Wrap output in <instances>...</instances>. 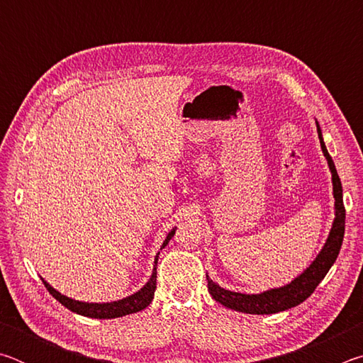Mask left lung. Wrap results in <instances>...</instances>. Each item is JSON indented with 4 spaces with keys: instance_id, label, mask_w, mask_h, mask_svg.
<instances>
[{
    "instance_id": "8db88e82",
    "label": "left lung",
    "mask_w": 363,
    "mask_h": 363,
    "mask_svg": "<svg viewBox=\"0 0 363 363\" xmlns=\"http://www.w3.org/2000/svg\"><path fill=\"white\" fill-rule=\"evenodd\" d=\"M318 139H320V145L323 150V155L328 160V167L331 171V177H333V194H335V208H336V218L331 232L328 235V240L325 243L320 255L315 257V261L311 264V267L304 270L298 279H294L291 284L286 286L275 288V290H269L261 294H242L233 293L229 290H224L219 285L214 284L213 280L206 275L208 280V290H210L211 296L229 309H235L238 312H247V314H275V312L286 311L290 307H294L303 303L312 293L315 291L317 285L323 280L325 275L333 266L337 255H340L342 238H344V225H346V208L342 203V187L340 176L336 173L335 163L331 160L327 147L323 144L322 131L317 125Z\"/></svg>"
}]
</instances>
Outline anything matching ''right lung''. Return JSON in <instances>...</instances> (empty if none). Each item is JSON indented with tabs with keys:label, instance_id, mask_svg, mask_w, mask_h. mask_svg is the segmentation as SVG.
Instances as JSON below:
<instances>
[{
	"label": "right lung",
	"instance_id": "right-lung-1",
	"mask_svg": "<svg viewBox=\"0 0 363 363\" xmlns=\"http://www.w3.org/2000/svg\"><path fill=\"white\" fill-rule=\"evenodd\" d=\"M173 235H174V230H171L168 233L167 240L163 242V247L162 248L167 247L168 242L171 240V237H173ZM158 255L155 257V267H153V274H152L150 280L147 281V285L144 288H140V291L134 293V294H131V296H128L125 299L115 301V303H104V304L82 303V301L70 299V298L64 296V294H60L59 291L54 290L51 285H48L45 280H43V284H45L46 290L51 293L52 296L56 298L60 304L65 306L67 309H70L72 312H77V314H79V315L91 317V318H115V317H123V315L133 314V312L143 311V309H145V307L152 303L153 294H155V288H157V261H158Z\"/></svg>",
	"mask_w": 363,
	"mask_h": 363
}]
</instances>
